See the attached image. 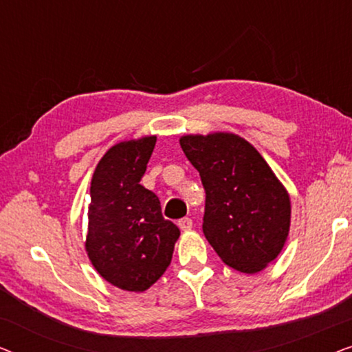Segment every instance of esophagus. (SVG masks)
I'll return each mask as SVG.
<instances>
[{"label":"esophagus","mask_w":352,"mask_h":352,"mask_svg":"<svg viewBox=\"0 0 352 352\" xmlns=\"http://www.w3.org/2000/svg\"><path fill=\"white\" fill-rule=\"evenodd\" d=\"M177 226H179L181 230H190L192 226H194V223H192L190 218H182V219H179Z\"/></svg>","instance_id":"obj_1"}]
</instances>
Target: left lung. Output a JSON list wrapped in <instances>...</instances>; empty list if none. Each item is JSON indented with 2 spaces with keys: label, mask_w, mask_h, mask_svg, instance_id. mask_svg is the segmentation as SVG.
Returning a JSON list of instances; mask_svg holds the SVG:
<instances>
[{
  "label": "left lung",
  "mask_w": 352,
  "mask_h": 352,
  "mask_svg": "<svg viewBox=\"0 0 352 352\" xmlns=\"http://www.w3.org/2000/svg\"><path fill=\"white\" fill-rule=\"evenodd\" d=\"M204 184V234L228 266L263 271L282 252L290 230V197L248 141L232 133L179 139Z\"/></svg>",
  "instance_id": "left-lung-1"
}]
</instances>
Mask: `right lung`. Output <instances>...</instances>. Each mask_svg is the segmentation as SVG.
<instances>
[{"label":"right lung","mask_w":352,"mask_h":352,"mask_svg":"<svg viewBox=\"0 0 352 352\" xmlns=\"http://www.w3.org/2000/svg\"><path fill=\"white\" fill-rule=\"evenodd\" d=\"M157 138L110 147L91 179L86 253L100 277L126 292H144L170 266L179 229L163 218L158 197L139 184Z\"/></svg>","instance_id":"add662e5"}]
</instances>
